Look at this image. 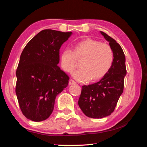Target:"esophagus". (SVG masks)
<instances>
[{"instance_id":"1","label":"esophagus","mask_w":147,"mask_h":147,"mask_svg":"<svg viewBox=\"0 0 147 147\" xmlns=\"http://www.w3.org/2000/svg\"><path fill=\"white\" fill-rule=\"evenodd\" d=\"M69 85H73V84H76V82H74L73 79H71L70 80H69Z\"/></svg>"}]
</instances>
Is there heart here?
<instances>
[{
  "label": "heart",
  "instance_id": "b5f03b06",
  "mask_svg": "<svg viewBox=\"0 0 147 147\" xmlns=\"http://www.w3.org/2000/svg\"><path fill=\"white\" fill-rule=\"evenodd\" d=\"M80 67L74 71L73 76L77 80L86 82L91 78L95 81L102 78L112 67L114 54L108 44L95 39L86 38L73 44V51L68 48L60 54L61 66L64 71L70 73L75 68L76 59H81Z\"/></svg>",
  "mask_w": 147,
  "mask_h": 147
}]
</instances>
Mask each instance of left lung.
Here are the masks:
<instances>
[{
	"mask_svg": "<svg viewBox=\"0 0 147 147\" xmlns=\"http://www.w3.org/2000/svg\"><path fill=\"white\" fill-rule=\"evenodd\" d=\"M109 42L114 54L110 70L98 82L83 86L78 100L79 107L88 117L101 119L113 112L123 92L126 74L125 56L120 45L106 33L100 32Z\"/></svg>",
	"mask_w": 147,
	"mask_h": 147,
	"instance_id": "left-lung-1",
	"label": "left lung"
}]
</instances>
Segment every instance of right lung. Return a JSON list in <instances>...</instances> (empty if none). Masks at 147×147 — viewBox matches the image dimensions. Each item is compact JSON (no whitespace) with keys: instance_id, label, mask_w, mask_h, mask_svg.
I'll list each match as a JSON object with an SVG mask.
<instances>
[{"instance_id":"right-lung-1","label":"right lung","mask_w":147,"mask_h":147,"mask_svg":"<svg viewBox=\"0 0 147 147\" xmlns=\"http://www.w3.org/2000/svg\"><path fill=\"white\" fill-rule=\"evenodd\" d=\"M72 32L46 29L24 47L16 71V93L20 108L30 120H46L56 96L67 86L69 77L58 66L59 49Z\"/></svg>"}]
</instances>
